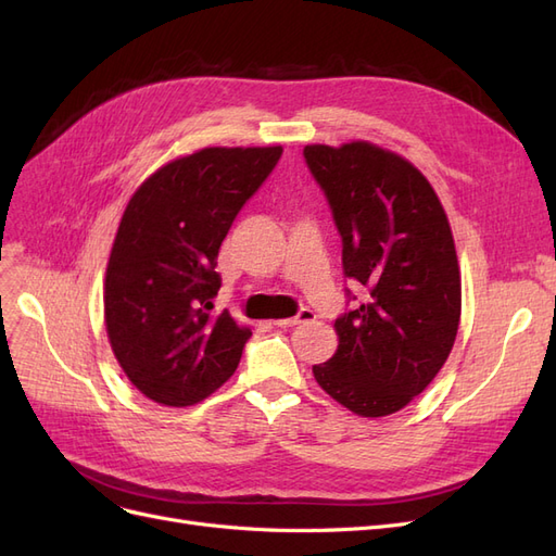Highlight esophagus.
I'll use <instances>...</instances> for the list:
<instances>
[{
	"instance_id": "34e87169",
	"label": "esophagus",
	"mask_w": 556,
	"mask_h": 556,
	"mask_svg": "<svg viewBox=\"0 0 556 556\" xmlns=\"http://www.w3.org/2000/svg\"><path fill=\"white\" fill-rule=\"evenodd\" d=\"M317 315L311 308H301L294 317H282V319H274V325L278 327H296L301 323H313Z\"/></svg>"
}]
</instances>
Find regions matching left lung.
Returning a JSON list of instances; mask_svg holds the SVG:
<instances>
[{
  "label": "left lung",
  "instance_id": "left-lung-1",
  "mask_svg": "<svg viewBox=\"0 0 556 556\" xmlns=\"http://www.w3.org/2000/svg\"><path fill=\"white\" fill-rule=\"evenodd\" d=\"M359 285L336 317L339 350L313 366L317 384L362 417L401 410L441 371L457 339L462 278L447 215L410 162L374 143L306 146Z\"/></svg>",
  "mask_w": 556,
  "mask_h": 556
}]
</instances>
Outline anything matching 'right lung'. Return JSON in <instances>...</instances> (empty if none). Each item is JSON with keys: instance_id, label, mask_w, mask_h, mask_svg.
Wrapping results in <instances>:
<instances>
[{"instance_id": "obj_1", "label": "right lung", "mask_w": 556, "mask_h": 556, "mask_svg": "<svg viewBox=\"0 0 556 556\" xmlns=\"http://www.w3.org/2000/svg\"><path fill=\"white\" fill-rule=\"evenodd\" d=\"M271 148H204L134 192L106 266L104 319L115 359L162 406L204 401L237 371L250 329L223 311L217 250L276 169Z\"/></svg>"}]
</instances>
